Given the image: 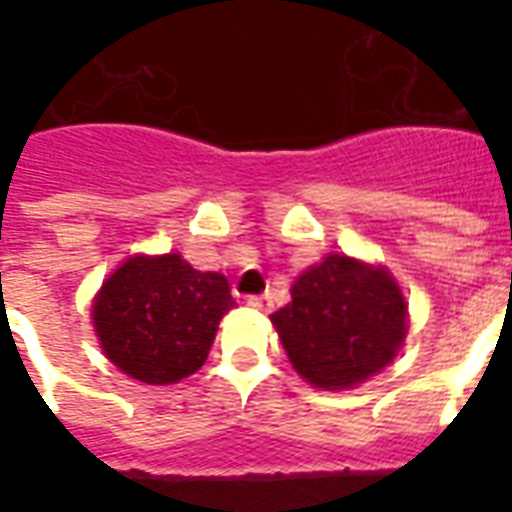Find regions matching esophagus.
Listing matches in <instances>:
<instances>
[{"label":"esophagus","instance_id":"34e87169","mask_svg":"<svg viewBox=\"0 0 512 512\" xmlns=\"http://www.w3.org/2000/svg\"><path fill=\"white\" fill-rule=\"evenodd\" d=\"M247 305L249 308H255V311H271L273 297L271 295H249Z\"/></svg>","mask_w":512,"mask_h":512}]
</instances>
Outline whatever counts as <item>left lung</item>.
<instances>
[{
    "instance_id": "obj_1",
    "label": "left lung",
    "mask_w": 512,
    "mask_h": 512,
    "mask_svg": "<svg viewBox=\"0 0 512 512\" xmlns=\"http://www.w3.org/2000/svg\"><path fill=\"white\" fill-rule=\"evenodd\" d=\"M289 361L316 388L340 390L372 377L406 335V305L388 271L329 255L292 287L271 316Z\"/></svg>"
}]
</instances>
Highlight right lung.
<instances>
[{"mask_svg":"<svg viewBox=\"0 0 512 512\" xmlns=\"http://www.w3.org/2000/svg\"><path fill=\"white\" fill-rule=\"evenodd\" d=\"M220 273H201L180 255L130 257L103 284L92 319L106 356L148 385L193 374L233 308Z\"/></svg>","mask_w":512,"mask_h":512,"instance_id":"add662e5","label":"right lung"}]
</instances>
